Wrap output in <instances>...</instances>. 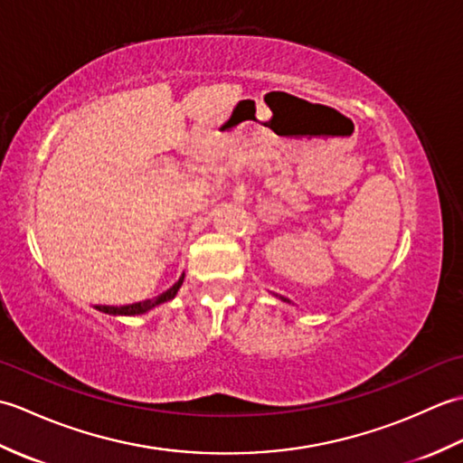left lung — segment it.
Returning a JSON list of instances; mask_svg holds the SVG:
<instances>
[{
	"label": "left lung",
	"mask_w": 463,
	"mask_h": 463,
	"mask_svg": "<svg viewBox=\"0 0 463 463\" xmlns=\"http://www.w3.org/2000/svg\"><path fill=\"white\" fill-rule=\"evenodd\" d=\"M280 300H284V302H288V304H290V300H288V298H284V297H280Z\"/></svg>",
	"instance_id": "1"
}]
</instances>
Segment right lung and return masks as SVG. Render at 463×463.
I'll return each mask as SVG.
<instances>
[{"label": "right lung", "mask_w": 463, "mask_h": 463, "mask_svg": "<svg viewBox=\"0 0 463 463\" xmlns=\"http://www.w3.org/2000/svg\"><path fill=\"white\" fill-rule=\"evenodd\" d=\"M183 280H184V272L179 277L171 288H166L165 292H161L159 297L149 298V300H143V302H135V304H125V307H95V310H99L103 314H111V317H137V314H145L153 310L155 307H159L163 302H169L176 297V292L183 287Z\"/></svg>", "instance_id": "1"}]
</instances>
